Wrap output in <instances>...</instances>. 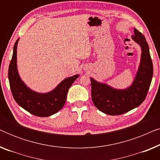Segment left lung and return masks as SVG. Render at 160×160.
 <instances>
[{
  "mask_svg": "<svg viewBox=\"0 0 160 160\" xmlns=\"http://www.w3.org/2000/svg\"><path fill=\"white\" fill-rule=\"evenodd\" d=\"M133 40L141 46V64L132 84L126 89L118 90L90 78L92 100L98 110L108 115H120L139 106L144 101L153 76V63L149 47L141 32L134 29Z\"/></svg>",
  "mask_w": 160,
  "mask_h": 160,
  "instance_id": "1",
  "label": "left lung"
}]
</instances>
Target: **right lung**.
I'll use <instances>...</instances> for the list:
<instances>
[{
	"label": "right lung",
	"mask_w": 160,
	"mask_h": 160,
	"mask_svg": "<svg viewBox=\"0 0 160 160\" xmlns=\"http://www.w3.org/2000/svg\"><path fill=\"white\" fill-rule=\"evenodd\" d=\"M17 39L14 46L13 55L8 67V80L13 98L17 103L32 115L47 117L58 112L64 106L68 91L78 75L67 78L54 90L41 94L31 90L19 78L17 68Z\"/></svg>",
	"instance_id": "right-lung-1"
}]
</instances>
